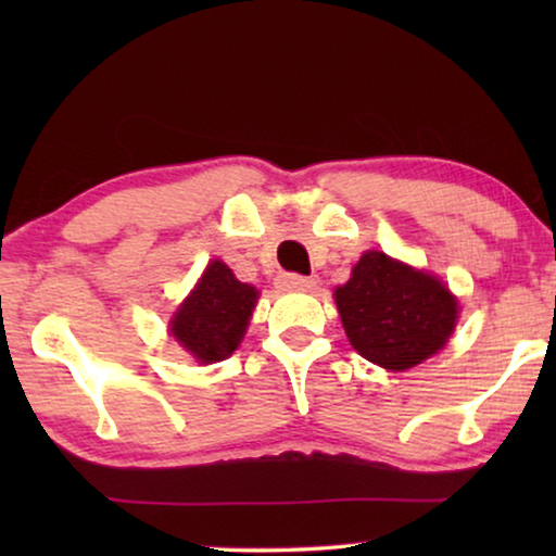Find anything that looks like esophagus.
Masks as SVG:
<instances>
[{"instance_id":"esophagus-1","label":"esophagus","mask_w":556,"mask_h":556,"mask_svg":"<svg viewBox=\"0 0 556 556\" xmlns=\"http://www.w3.org/2000/svg\"><path fill=\"white\" fill-rule=\"evenodd\" d=\"M278 286L283 291H311L316 286V280L308 276H299V273H283V276H278Z\"/></svg>"}]
</instances>
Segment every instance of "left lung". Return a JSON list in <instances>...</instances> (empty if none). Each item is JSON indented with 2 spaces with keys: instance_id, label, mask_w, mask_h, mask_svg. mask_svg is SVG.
Here are the masks:
<instances>
[{
  "instance_id": "obj_1",
  "label": "left lung",
  "mask_w": 556,
  "mask_h": 556,
  "mask_svg": "<svg viewBox=\"0 0 556 556\" xmlns=\"http://www.w3.org/2000/svg\"><path fill=\"white\" fill-rule=\"evenodd\" d=\"M333 295L352 346L392 371L443 349L458 318V303L438 278L377 250L362 255L349 283Z\"/></svg>"
}]
</instances>
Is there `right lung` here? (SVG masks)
<instances>
[{
	"instance_id": "add662e5",
	"label": "right lung",
	"mask_w": 556,
	"mask_h": 556,
	"mask_svg": "<svg viewBox=\"0 0 556 556\" xmlns=\"http://www.w3.org/2000/svg\"><path fill=\"white\" fill-rule=\"evenodd\" d=\"M257 301L225 263H210L192 295L172 318V337L202 364L227 359L238 349Z\"/></svg>"
}]
</instances>
